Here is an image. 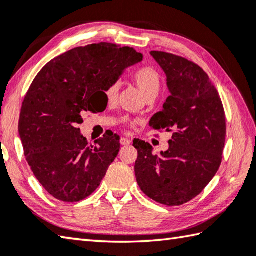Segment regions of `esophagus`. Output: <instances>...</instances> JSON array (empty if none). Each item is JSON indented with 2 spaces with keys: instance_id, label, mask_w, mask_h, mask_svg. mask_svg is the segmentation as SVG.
Segmentation results:
<instances>
[{
  "instance_id": "34e87169",
  "label": "esophagus",
  "mask_w": 256,
  "mask_h": 256,
  "mask_svg": "<svg viewBox=\"0 0 256 256\" xmlns=\"http://www.w3.org/2000/svg\"><path fill=\"white\" fill-rule=\"evenodd\" d=\"M120 142H121V144L124 145V146H125V145H130V144H131V140H128V138H122L121 141H120Z\"/></svg>"
}]
</instances>
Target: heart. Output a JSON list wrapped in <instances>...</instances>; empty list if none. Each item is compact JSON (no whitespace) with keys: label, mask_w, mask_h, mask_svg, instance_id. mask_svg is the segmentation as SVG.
I'll use <instances>...</instances> for the list:
<instances>
[{"label":"heart","mask_w":256,"mask_h":256,"mask_svg":"<svg viewBox=\"0 0 256 256\" xmlns=\"http://www.w3.org/2000/svg\"><path fill=\"white\" fill-rule=\"evenodd\" d=\"M132 81L136 88L141 91L142 95L146 101L154 100L158 95L161 90V75L152 66H143L138 68L132 74ZM118 84H112L105 90V96L110 103H113L118 98ZM128 118H124L123 122H128Z\"/></svg>","instance_id":"b5f03b06"}]
</instances>
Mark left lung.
I'll list each match as a JSON object with an SVG mask.
<instances>
[{"instance_id":"left-lung-1","label":"left lung","mask_w":256,"mask_h":256,"mask_svg":"<svg viewBox=\"0 0 256 256\" xmlns=\"http://www.w3.org/2000/svg\"><path fill=\"white\" fill-rule=\"evenodd\" d=\"M151 55L166 75L171 95L150 126L172 133V138L161 155L153 154L151 144L134 140V171L145 195L175 206L198 196L216 174L226 122L218 90L198 64L171 53L152 51Z\"/></svg>"}]
</instances>
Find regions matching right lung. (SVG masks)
Here are the masks:
<instances>
[{
    "label": "right lung",
    "mask_w": 256,
    "mask_h": 256,
    "mask_svg": "<svg viewBox=\"0 0 256 256\" xmlns=\"http://www.w3.org/2000/svg\"><path fill=\"white\" fill-rule=\"evenodd\" d=\"M142 58L128 46L90 44L51 60L34 78L22 104L18 134L35 178L58 201L90 196L118 156L116 134L88 145L78 125L84 112L101 110L105 90Z\"/></svg>",
    "instance_id": "right-lung-1"
}]
</instances>
